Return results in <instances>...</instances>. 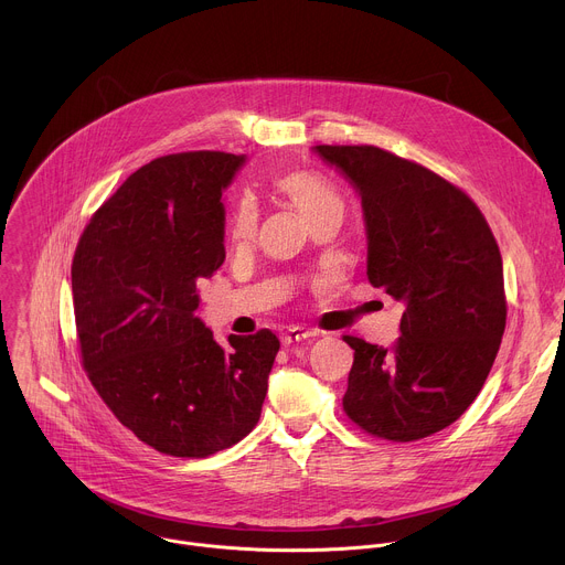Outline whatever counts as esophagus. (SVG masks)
<instances>
[{
    "label": "esophagus",
    "instance_id": "34e87169",
    "mask_svg": "<svg viewBox=\"0 0 565 565\" xmlns=\"http://www.w3.org/2000/svg\"><path fill=\"white\" fill-rule=\"evenodd\" d=\"M315 335H317L315 331L295 327V329H288L286 333H281V344H284V347H295V344L306 342V340H310V338H315Z\"/></svg>",
    "mask_w": 565,
    "mask_h": 565
}]
</instances>
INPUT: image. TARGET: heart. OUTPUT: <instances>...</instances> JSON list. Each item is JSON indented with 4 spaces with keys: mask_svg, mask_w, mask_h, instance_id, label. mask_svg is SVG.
<instances>
[{
    "mask_svg": "<svg viewBox=\"0 0 565 565\" xmlns=\"http://www.w3.org/2000/svg\"><path fill=\"white\" fill-rule=\"evenodd\" d=\"M275 188L297 207L310 223L329 212H342V199L331 183L312 172H286L275 179ZM257 230V205L253 199H241L230 218V236L236 244H246Z\"/></svg>",
    "mask_w": 565,
    "mask_h": 565,
    "instance_id": "obj_1",
    "label": "heart"
}]
</instances>
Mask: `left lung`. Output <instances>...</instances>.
I'll return each mask as SVG.
<instances>
[{
    "label": "left lung",
    "instance_id": "1",
    "mask_svg": "<svg viewBox=\"0 0 565 565\" xmlns=\"http://www.w3.org/2000/svg\"><path fill=\"white\" fill-rule=\"evenodd\" d=\"M362 203L366 277L405 303L391 349L355 351L344 412L409 443L456 423L486 384L505 331L503 259L473 201L412 160L371 145H315Z\"/></svg>",
    "mask_w": 565,
    "mask_h": 565
}]
</instances>
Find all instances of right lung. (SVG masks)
Here are the masks:
<instances>
[{
  "label": "right lung",
  "mask_w": 565,
  "mask_h": 565,
  "mask_svg": "<svg viewBox=\"0 0 565 565\" xmlns=\"http://www.w3.org/2000/svg\"><path fill=\"white\" fill-rule=\"evenodd\" d=\"M246 153L188 151L136 170L94 214L71 266L83 364L114 416L160 454L205 458L248 436L279 351L221 347L194 315L225 262L223 192Z\"/></svg>",
  "instance_id": "right-lung-1"
}]
</instances>
